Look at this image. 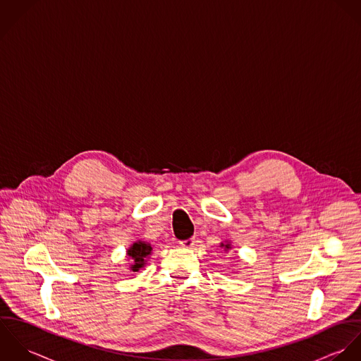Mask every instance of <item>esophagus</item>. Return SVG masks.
Instances as JSON below:
<instances>
[{"label":"esophagus","instance_id":"esophagus-1","mask_svg":"<svg viewBox=\"0 0 361 361\" xmlns=\"http://www.w3.org/2000/svg\"><path fill=\"white\" fill-rule=\"evenodd\" d=\"M195 240L194 238H188V240H184V241H180V247L183 248H191L194 245Z\"/></svg>","mask_w":361,"mask_h":361}]
</instances>
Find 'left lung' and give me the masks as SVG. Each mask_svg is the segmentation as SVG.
<instances>
[{
    "label": "left lung",
    "mask_w": 361,
    "mask_h": 361,
    "mask_svg": "<svg viewBox=\"0 0 361 361\" xmlns=\"http://www.w3.org/2000/svg\"><path fill=\"white\" fill-rule=\"evenodd\" d=\"M219 247H220V248H224V251H228V250H231V248H233L230 241H223V243H220V245H219Z\"/></svg>",
    "instance_id": "left-lung-1"
}]
</instances>
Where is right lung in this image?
<instances>
[{"label": "right lung", "instance_id": "right-lung-1", "mask_svg": "<svg viewBox=\"0 0 361 361\" xmlns=\"http://www.w3.org/2000/svg\"><path fill=\"white\" fill-rule=\"evenodd\" d=\"M153 251V247L150 245V243L142 241V240H137L134 241L128 248H127V258L131 259V265L130 269L133 272H138L140 269L145 268L147 259L150 258Z\"/></svg>", "mask_w": 361, "mask_h": 361}]
</instances>
